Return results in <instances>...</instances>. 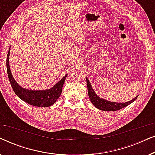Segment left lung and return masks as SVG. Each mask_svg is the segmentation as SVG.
I'll return each instance as SVG.
<instances>
[{
	"instance_id": "left-lung-1",
	"label": "left lung",
	"mask_w": 155,
	"mask_h": 155,
	"mask_svg": "<svg viewBox=\"0 0 155 155\" xmlns=\"http://www.w3.org/2000/svg\"><path fill=\"white\" fill-rule=\"evenodd\" d=\"M87 80V90H88V95L89 98H90L91 102L95 107L97 108L98 109H100L101 111H117L120 109L127 107L131 103H133L135 99L137 98V96L135 97L134 99H132L131 101H127L125 103H118V102H112V101H107L106 99L100 98L98 95H97L96 93L93 90L91 83L89 81L87 78H86Z\"/></svg>"
}]
</instances>
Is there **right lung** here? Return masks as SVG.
<instances>
[{"label": "right lung", "mask_w": 155, "mask_h": 155, "mask_svg": "<svg viewBox=\"0 0 155 155\" xmlns=\"http://www.w3.org/2000/svg\"><path fill=\"white\" fill-rule=\"evenodd\" d=\"M9 56L10 50L8 51L7 60H6L7 72L10 84H11L12 90L17 96L22 101L30 105L35 106V107H48L54 104L61 96L63 84H64L68 74L51 89H48L46 90H27V89H25L19 85L18 82L12 77L9 65Z\"/></svg>", "instance_id": "obj_1"}]
</instances>
